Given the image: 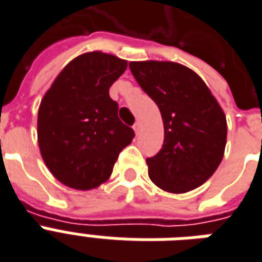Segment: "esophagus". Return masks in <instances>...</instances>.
<instances>
[{"mask_svg":"<svg viewBox=\"0 0 262 262\" xmlns=\"http://www.w3.org/2000/svg\"><path fill=\"white\" fill-rule=\"evenodd\" d=\"M133 128H134V131H135V133H139V129H141V123H139V121H137V123H135V124L133 125Z\"/></svg>","mask_w":262,"mask_h":262,"instance_id":"34e87169","label":"esophagus"}]
</instances>
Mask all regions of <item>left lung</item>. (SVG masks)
<instances>
[{
    "instance_id": "8db88e82",
    "label": "left lung",
    "mask_w": 262,
    "mask_h": 262,
    "mask_svg": "<svg viewBox=\"0 0 262 262\" xmlns=\"http://www.w3.org/2000/svg\"><path fill=\"white\" fill-rule=\"evenodd\" d=\"M142 90L157 103L164 123L163 149L146 160L157 187L183 194L213 175L224 156L227 120L200 75L172 61H131Z\"/></svg>"
}]
</instances>
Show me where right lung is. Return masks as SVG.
Returning <instances> with one entry per match:
<instances>
[{
  "label": "right lung",
  "mask_w": 262,
  "mask_h": 262,
  "mask_svg": "<svg viewBox=\"0 0 262 262\" xmlns=\"http://www.w3.org/2000/svg\"><path fill=\"white\" fill-rule=\"evenodd\" d=\"M127 61L102 52L80 54L54 79L38 111V145L52 175L75 190L105 183L134 129L117 116L109 89Z\"/></svg>",
  "instance_id": "1"
}]
</instances>
